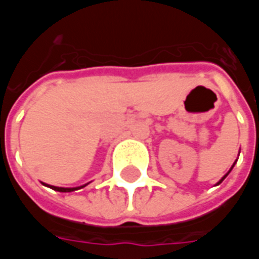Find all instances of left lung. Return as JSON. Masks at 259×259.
I'll list each match as a JSON object with an SVG mask.
<instances>
[{"label":"left lung","mask_w":259,"mask_h":259,"mask_svg":"<svg viewBox=\"0 0 259 259\" xmlns=\"http://www.w3.org/2000/svg\"><path fill=\"white\" fill-rule=\"evenodd\" d=\"M236 162H237V161H234V163H236ZM234 163H233V165H232V168L229 169V172H228V174L225 175V176H223L222 179H221V180H219V182H218L217 185H221V183H222V182H223V179H225V178H226V176H228V175H229V174H230V170H232V169H233V166H234Z\"/></svg>","instance_id":"1"}]
</instances>
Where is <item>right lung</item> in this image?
<instances>
[{"label": "right lung", "instance_id": "obj_1", "mask_svg": "<svg viewBox=\"0 0 259 259\" xmlns=\"http://www.w3.org/2000/svg\"><path fill=\"white\" fill-rule=\"evenodd\" d=\"M42 185H46V183H42ZM48 186V187H51L53 190L55 191H61V193H69V191H74L77 190V189H80V187H84V186H80V187H57V186H50V185H46Z\"/></svg>", "mask_w": 259, "mask_h": 259}]
</instances>
